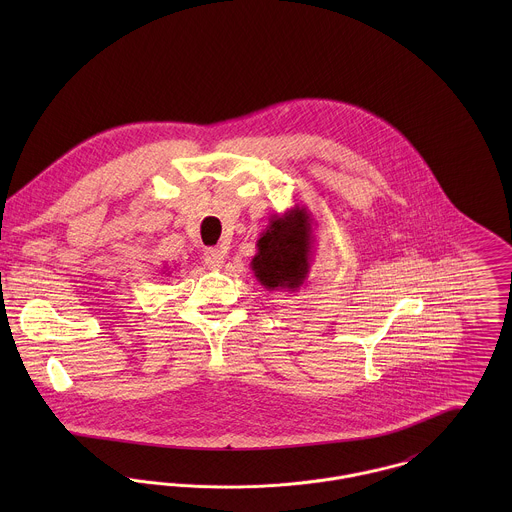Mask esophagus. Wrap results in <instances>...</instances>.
Listing matches in <instances>:
<instances>
[{"instance_id":"34e87169","label":"esophagus","mask_w":512,"mask_h":512,"mask_svg":"<svg viewBox=\"0 0 512 512\" xmlns=\"http://www.w3.org/2000/svg\"><path fill=\"white\" fill-rule=\"evenodd\" d=\"M203 260L211 270H219L224 264V252L220 248H207L203 254Z\"/></svg>"}]
</instances>
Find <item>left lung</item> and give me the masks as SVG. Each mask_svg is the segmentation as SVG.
Masks as SVG:
<instances>
[{
  "label": "left lung",
  "mask_w": 512,
  "mask_h": 512,
  "mask_svg": "<svg viewBox=\"0 0 512 512\" xmlns=\"http://www.w3.org/2000/svg\"><path fill=\"white\" fill-rule=\"evenodd\" d=\"M313 219L307 207L274 215L256 240L250 268L270 292H297L303 286L313 256Z\"/></svg>",
  "instance_id": "left-lung-1"
}]
</instances>
